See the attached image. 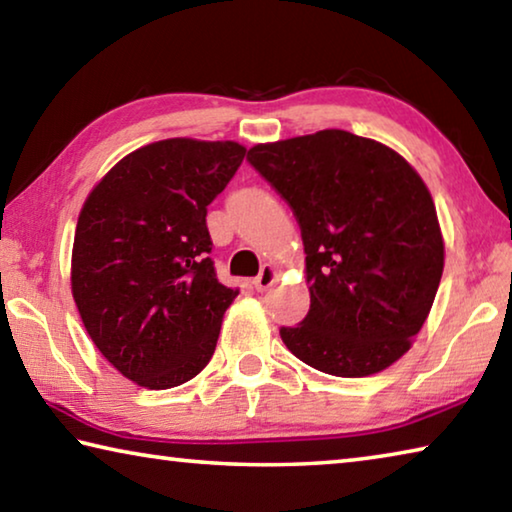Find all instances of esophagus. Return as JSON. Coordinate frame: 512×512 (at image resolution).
Segmentation results:
<instances>
[{
  "instance_id": "34e87169",
  "label": "esophagus",
  "mask_w": 512,
  "mask_h": 512,
  "mask_svg": "<svg viewBox=\"0 0 512 512\" xmlns=\"http://www.w3.org/2000/svg\"><path fill=\"white\" fill-rule=\"evenodd\" d=\"M277 277H280V273H277V268L273 264H264L262 271H259V275L253 280L255 289L257 291H268L277 282Z\"/></svg>"
}]
</instances>
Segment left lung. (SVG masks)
<instances>
[{"label": "left lung", "instance_id": "obj_1", "mask_svg": "<svg viewBox=\"0 0 512 512\" xmlns=\"http://www.w3.org/2000/svg\"><path fill=\"white\" fill-rule=\"evenodd\" d=\"M248 162L296 214L309 314L280 336L300 361L368 377L409 352L445 266L427 185L391 146L327 128L257 144Z\"/></svg>", "mask_w": 512, "mask_h": 512}]
</instances>
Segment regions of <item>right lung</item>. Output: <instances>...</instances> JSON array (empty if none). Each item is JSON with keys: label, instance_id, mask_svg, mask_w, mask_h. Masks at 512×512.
Returning a JSON list of instances; mask_svg holds the SVG:
<instances>
[{"label": "right lung", "instance_id": "1", "mask_svg": "<svg viewBox=\"0 0 512 512\" xmlns=\"http://www.w3.org/2000/svg\"><path fill=\"white\" fill-rule=\"evenodd\" d=\"M244 155L230 140L171 137L128 153L85 198L72 296L99 352L137 386H180L212 359L239 289L216 280L205 216Z\"/></svg>", "mask_w": 512, "mask_h": 512}]
</instances>
